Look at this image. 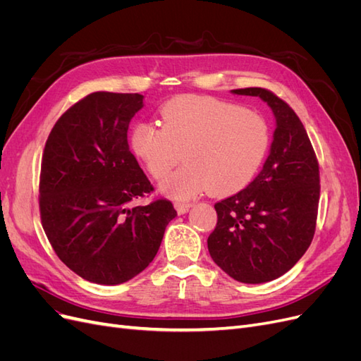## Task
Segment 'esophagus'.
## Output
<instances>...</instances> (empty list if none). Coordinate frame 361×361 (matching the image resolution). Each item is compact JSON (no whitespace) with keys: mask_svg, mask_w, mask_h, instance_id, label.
I'll use <instances>...</instances> for the list:
<instances>
[{"mask_svg":"<svg viewBox=\"0 0 361 361\" xmlns=\"http://www.w3.org/2000/svg\"><path fill=\"white\" fill-rule=\"evenodd\" d=\"M174 207H176V211H178V214H179V215H183V214H187V212L190 211L191 203H185V202H176V203H174Z\"/></svg>","mask_w":361,"mask_h":361,"instance_id":"34e87169","label":"esophagus"}]
</instances>
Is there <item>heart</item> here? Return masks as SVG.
<instances>
[{"label":"heart","instance_id":"1","mask_svg":"<svg viewBox=\"0 0 361 361\" xmlns=\"http://www.w3.org/2000/svg\"><path fill=\"white\" fill-rule=\"evenodd\" d=\"M162 125L140 122L130 147L152 178L162 179L182 159L187 166L162 182V191L191 199L209 190L231 195L244 190L264 164L271 143L260 114L211 96H179L161 110Z\"/></svg>","mask_w":361,"mask_h":361}]
</instances>
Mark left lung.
<instances>
[{"label":"left lung","instance_id":"obj_1","mask_svg":"<svg viewBox=\"0 0 361 361\" xmlns=\"http://www.w3.org/2000/svg\"><path fill=\"white\" fill-rule=\"evenodd\" d=\"M259 96L277 128L264 169L247 188L215 203L216 226L207 250L226 274L265 283L288 272L312 244L321 194L319 164L300 117L262 87L232 90Z\"/></svg>","mask_w":361,"mask_h":361}]
</instances>
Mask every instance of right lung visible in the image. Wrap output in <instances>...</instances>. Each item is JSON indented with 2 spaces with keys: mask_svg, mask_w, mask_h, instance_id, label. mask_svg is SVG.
<instances>
[{
  "mask_svg": "<svg viewBox=\"0 0 361 361\" xmlns=\"http://www.w3.org/2000/svg\"><path fill=\"white\" fill-rule=\"evenodd\" d=\"M143 94L94 92L54 125L42 155L39 209L43 231L64 265L97 285H120L157 256L170 200L129 202L154 192L128 145Z\"/></svg>",
  "mask_w": 361,
  "mask_h": 361,
  "instance_id": "obj_1",
  "label": "right lung"
}]
</instances>
